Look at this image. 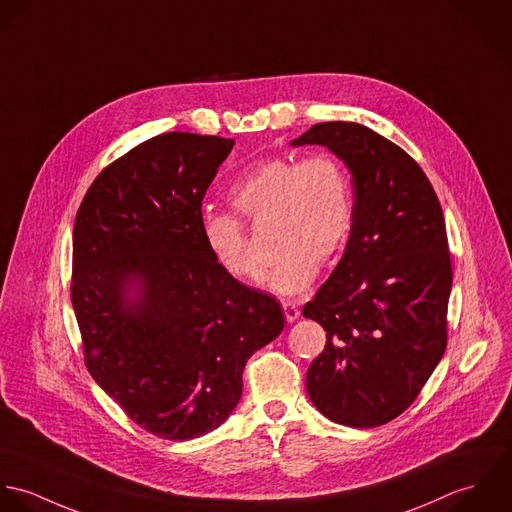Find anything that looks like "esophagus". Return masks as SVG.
Wrapping results in <instances>:
<instances>
[{
  "label": "esophagus",
  "instance_id": "34e87169",
  "mask_svg": "<svg viewBox=\"0 0 512 512\" xmlns=\"http://www.w3.org/2000/svg\"><path fill=\"white\" fill-rule=\"evenodd\" d=\"M283 312H285L287 322H295V320L301 316V310H299V307H297L295 303H291V301H285V303H283Z\"/></svg>",
  "mask_w": 512,
  "mask_h": 512
}]
</instances>
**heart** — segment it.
<instances>
[{"instance_id":"obj_1","label":"heart","mask_w":512,"mask_h":512,"mask_svg":"<svg viewBox=\"0 0 512 512\" xmlns=\"http://www.w3.org/2000/svg\"><path fill=\"white\" fill-rule=\"evenodd\" d=\"M229 204L247 221L273 219L271 247L279 255L273 287L287 295L307 289L318 267L340 253L352 227L350 176L332 152L305 160L275 156L257 164L231 186ZM239 217L205 213L202 235L227 275L259 285L267 275V259Z\"/></svg>"}]
</instances>
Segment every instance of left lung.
Returning a JSON list of instances; mask_svg holds the SVG:
<instances>
[{
    "label": "left lung",
    "mask_w": 512,
    "mask_h": 512,
    "mask_svg": "<svg viewBox=\"0 0 512 512\" xmlns=\"http://www.w3.org/2000/svg\"><path fill=\"white\" fill-rule=\"evenodd\" d=\"M291 144H324L354 186L346 251L303 308L326 330L308 396L336 423L378 427L415 402L447 346L443 211L417 162L368 126L318 122Z\"/></svg>",
    "instance_id": "obj_1"
}]
</instances>
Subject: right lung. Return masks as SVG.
<instances>
[{
    "instance_id": "right-lung-1",
    "label": "right lung",
    "mask_w": 512,
    "mask_h": 512,
    "mask_svg": "<svg viewBox=\"0 0 512 512\" xmlns=\"http://www.w3.org/2000/svg\"><path fill=\"white\" fill-rule=\"evenodd\" d=\"M235 140L164 132L108 164L75 217L71 301L95 382L156 437L186 441L235 409L249 356L277 338L275 297L227 275L202 202ZM143 283L130 306L125 289Z\"/></svg>"
}]
</instances>
